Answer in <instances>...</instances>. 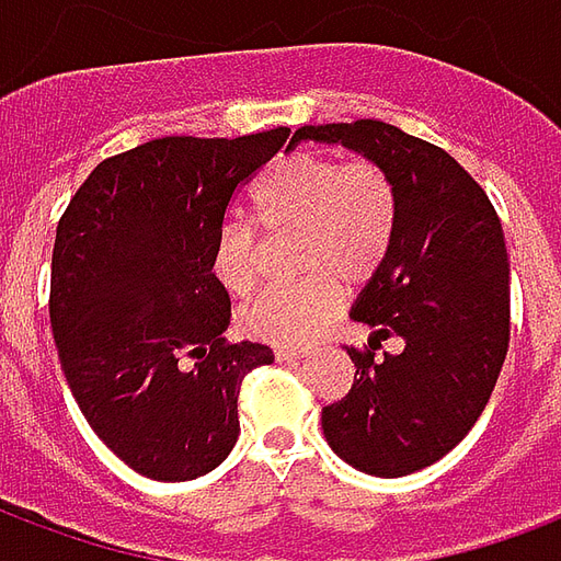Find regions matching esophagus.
I'll return each instance as SVG.
<instances>
[{"label": "esophagus", "mask_w": 561, "mask_h": 561, "mask_svg": "<svg viewBox=\"0 0 561 561\" xmlns=\"http://www.w3.org/2000/svg\"><path fill=\"white\" fill-rule=\"evenodd\" d=\"M306 354L304 352H288V348H279L276 352V364H300Z\"/></svg>", "instance_id": "1"}]
</instances>
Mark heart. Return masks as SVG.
Masks as SVG:
<instances>
[{
    "label": "heart",
    "instance_id": "1",
    "mask_svg": "<svg viewBox=\"0 0 561 561\" xmlns=\"http://www.w3.org/2000/svg\"><path fill=\"white\" fill-rule=\"evenodd\" d=\"M249 213L264 233H297L304 285L267 291L240 312L245 336L270 345H306L336 312V291H357L385 267L400 192L378 161L294 152L273 161L249 195ZM213 279L245 297L257 285V240L249 225H225L209 255Z\"/></svg>",
    "mask_w": 561,
    "mask_h": 561
}]
</instances>
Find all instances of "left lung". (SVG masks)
<instances>
[{"instance_id":"obj_1","label":"left lung","mask_w":561,"mask_h":561,"mask_svg":"<svg viewBox=\"0 0 561 561\" xmlns=\"http://www.w3.org/2000/svg\"><path fill=\"white\" fill-rule=\"evenodd\" d=\"M312 140L378 161L400 192V225L385 267L366 282L352 318L369 352L348 348L357 376L321 426L333 454L376 478H402L442 459L469 435L502 373L511 288L502 221L490 197L445 149L378 119L304 126ZM397 335L400 355L375 360Z\"/></svg>"}]
</instances>
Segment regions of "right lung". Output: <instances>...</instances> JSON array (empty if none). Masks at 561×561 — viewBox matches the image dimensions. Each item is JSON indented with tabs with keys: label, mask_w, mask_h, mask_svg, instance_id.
Listing matches in <instances>:
<instances>
[{
	"label": "right lung",
	"mask_w": 561,
	"mask_h": 561,
	"mask_svg": "<svg viewBox=\"0 0 561 561\" xmlns=\"http://www.w3.org/2000/svg\"><path fill=\"white\" fill-rule=\"evenodd\" d=\"M291 135L159 138L104 159L59 219L50 328L92 433L152 481H195L231 454L257 342H225L231 300L209 255L233 192Z\"/></svg>",
	"instance_id": "right-lung-1"
}]
</instances>
